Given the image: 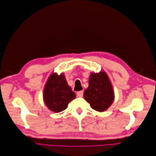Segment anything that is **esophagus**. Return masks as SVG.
<instances>
[{"mask_svg":"<svg viewBox=\"0 0 156 156\" xmlns=\"http://www.w3.org/2000/svg\"><path fill=\"white\" fill-rule=\"evenodd\" d=\"M76 94H77L78 97H82V96H83V91L81 90V91H78L77 93H76Z\"/></svg>","mask_w":156,"mask_h":156,"instance_id":"esophagus-1","label":"esophagus"}]
</instances>
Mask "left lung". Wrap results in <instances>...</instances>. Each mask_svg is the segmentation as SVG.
<instances>
[{"label": "left lung", "mask_w": 156, "mask_h": 156, "mask_svg": "<svg viewBox=\"0 0 156 156\" xmlns=\"http://www.w3.org/2000/svg\"><path fill=\"white\" fill-rule=\"evenodd\" d=\"M84 98L94 110L99 112L106 111L111 105L114 101V92L105 72L91 73Z\"/></svg>", "instance_id": "1"}]
</instances>
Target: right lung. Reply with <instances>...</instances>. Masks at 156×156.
<instances>
[{"mask_svg":"<svg viewBox=\"0 0 156 156\" xmlns=\"http://www.w3.org/2000/svg\"><path fill=\"white\" fill-rule=\"evenodd\" d=\"M43 97L49 110L59 112L67 108L69 102L75 98L76 94L68 86L64 74L53 73L45 84Z\"/></svg>","mask_w":156,"mask_h":156,"instance_id":"add662e5","label":"right lung"}]
</instances>
